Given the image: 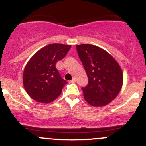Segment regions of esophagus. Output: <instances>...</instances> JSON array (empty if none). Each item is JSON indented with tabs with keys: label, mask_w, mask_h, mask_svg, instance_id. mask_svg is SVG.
<instances>
[{
	"label": "esophagus",
	"mask_w": 146,
	"mask_h": 146,
	"mask_svg": "<svg viewBox=\"0 0 146 146\" xmlns=\"http://www.w3.org/2000/svg\"><path fill=\"white\" fill-rule=\"evenodd\" d=\"M76 78H73L71 80H70V83H76Z\"/></svg>",
	"instance_id": "obj_1"
}]
</instances>
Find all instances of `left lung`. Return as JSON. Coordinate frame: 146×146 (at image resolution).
I'll return each mask as SVG.
<instances>
[{
  "label": "left lung",
  "mask_w": 146,
  "mask_h": 146,
  "mask_svg": "<svg viewBox=\"0 0 146 146\" xmlns=\"http://www.w3.org/2000/svg\"><path fill=\"white\" fill-rule=\"evenodd\" d=\"M76 47L88 78V86L82 88L85 100L95 107L106 106L117 97L122 88L121 66L101 48L90 44Z\"/></svg>",
  "instance_id": "8db88e82"
}]
</instances>
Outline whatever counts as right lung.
Masks as SVG:
<instances>
[{
  "label": "right lung",
  "mask_w": 146,
  "mask_h": 146,
  "mask_svg": "<svg viewBox=\"0 0 146 146\" xmlns=\"http://www.w3.org/2000/svg\"><path fill=\"white\" fill-rule=\"evenodd\" d=\"M70 47L60 43L48 45L28 60L23 73V83L31 98L50 103L60 96L67 82L60 76L56 63L66 56Z\"/></svg>",
  "instance_id": "right-lung-1"
}]
</instances>
